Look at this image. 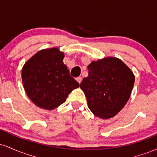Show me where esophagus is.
Listing matches in <instances>:
<instances>
[{"mask_svg": "<svg viewBox=\"0 0 157 157\" xmlns=\"http://www.w3.org/2000/svg\"><path fill=\"white\" fill-rule=\"evenodd\" d=\"M76 80H77V82H79V83H80V82H81V81H82V77H77V78H76Z\"/></svg>", "mask_w": 157, "mask_h": 157, "instance_id": "34e87169", "label": "esophagus"}]
</instances>
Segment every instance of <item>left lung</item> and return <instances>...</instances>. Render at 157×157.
Masks as SVG:
<instances>
[{
  "label": "left lung",
  "instance_id": "left-lung-1",
  "mask_svg": "<svg viewBox=\"0 0 157 157\" xmlns=\"http://www.w3.org/2000/svg\"><path fill=\"white\" fill-rule=\"evenodd\" d=\"M88 69L89 75L80 83L88 107L99 118L113 117L130 98L134 73L123 61L113 57L92 61Z\"/></svg>",
  "mask_w": 157,
  "mask_h": 157
}]
</instances>
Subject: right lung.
Here are the masks:
<instances>
[{"instance_id":"obj_1","label":"right lung","mask_w":157,"mask_h":157,"mask_svg":"<svg viewBox=\"0 0 157 157\" xmlns=\"http://www.w3.org/2000/svg\"><path fill=\"white\" fill-rule=\"evenodd\" d=\"M64 53L57 47L37 52L25 63L22 82L27 96L39 108L53 110L80 86L63 63Z\"/></svg>"}]
</instances>
